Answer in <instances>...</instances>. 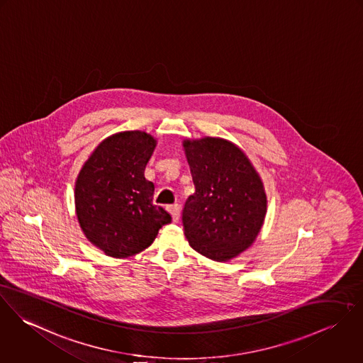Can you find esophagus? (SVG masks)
Wrapping results in <instances>:
<instances>
[{"mask_svg":"<svg viewBox=\"0 0 363 363\" xmlns=\"http://www.w3.org/2000/svg\"><path fill=\"white\" fill-rule=\"evenodd\" d=\"M167 208H168V211L171 213L172 221L177 223V221L179 220V217H181V207H179V204H172V206H168Z\"/></svg>","mask_w":363,"mask_h":363,"instance_id":"obj_1","label":"esophagus"}]
</instances>
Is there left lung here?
<instances>
[{
    "label": "left lung",
    "mask_w": 363,
    "mask_h": 363,
    "mask_svg": "<svg viewBox=\"0 0 363 363\" xmlns=\"http://www.w3.org/2000/svg\"><path fill=\"white\" fill-rule=\"evenodd\" d=\"M195 194L182 211L191 247L214 262H228L256 241L267 213L263 181L235 143L213 136L185 139Z\"/></svg>",
    "instance_id": "1"
}]
</instances>
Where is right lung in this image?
I'll list each match as a JSON object with an SVG mask.
<instances>
[{
    "mask_svg": "<svg viewBox=\"0 0 363 363\" xmlns=\"http://www.w3.org/2000/svg\"><path fill=\"white\" fill-rule=\"evenodd\" d=\"M157 140L145 130L117 132L99 143L75 181V210L84 237L107 256L125 259L156 240L171 216L153 204L145 178Z\"/></svg>",
    "mask_w": 363,
    "mask_h": 363,
    "instance_id": "add662e5",
    "label": "right lung"
}]
</instances>
